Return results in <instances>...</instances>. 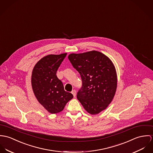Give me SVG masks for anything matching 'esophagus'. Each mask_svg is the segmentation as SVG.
I'll use <instances>...</instances> for the list:
<instances>
[{"label":"esophagus","mask_w":153,"mask_h":153,"mask_svg":"<svg viewBox=\"0 0 153 153\" xmlns=\"http://www.w3.org/2000/svg\"><path fill=\"white\" fill-rule=\"evenodd\" d=\"M71 93L73 94V96H74V97L76 96V91L75 90H72V91H71Z\"/></svg>","instance_id":"obj_1"}]
</instances>
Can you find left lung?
<instances>
[{
  "label": "left lung",
  "mask_w": 153,
  "mask_h": 153,
  "mask_svg": "<svg viewBox=\"0 0 153 153\" xmlns=\"http://www.w3.org/2000/svg\"><path fill=\"white\" fill-rule=\"evenodd\" d=\"M68 59L82 80L77 99L89 114H99L108 106L116 94L117 77L114 64L107 56L96 51L71 53Z\"/></svg>",
  "instance_id": "obj_1"
}]
</instances>
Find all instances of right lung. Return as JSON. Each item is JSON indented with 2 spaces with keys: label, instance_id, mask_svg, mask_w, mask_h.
Segmentation results:
<instances>
[{
  "label": "right lung",
  "instance_id": "add662e5",
  "mask_svg": "<svg viewBox=\"0 0 153 153\" xmlns=\"http://www.w3.org/2000/svg\"><path fill=\"white\" fill-rule=\"evenodd\" d=\"M67 53L49 54L42 58L32 70L31 84L34 96L50 113L62 111L67 102L73 99L71 93L65 90L56 72Z\"/></svg>",
  "mask_w": 153,
  "mask_h": 153
}]
</instances>
